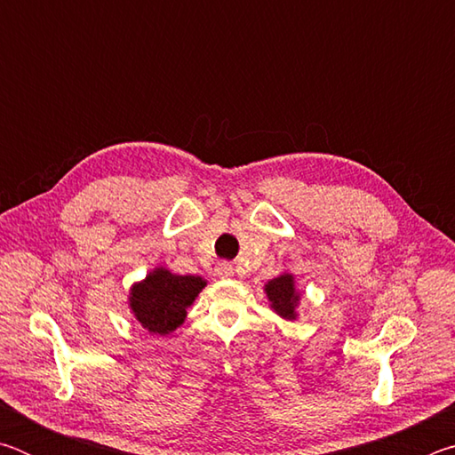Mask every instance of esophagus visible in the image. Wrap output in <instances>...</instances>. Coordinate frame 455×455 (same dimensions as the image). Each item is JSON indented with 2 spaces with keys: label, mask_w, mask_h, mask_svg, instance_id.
<instances>
[{
  "label": "esophagus",
  "mask_w": 455,
  "mask_h": 455,
  "mask_svg": "<svg viewBox=\"0 0 455 455\" xmlns=\"http://www.w3.org/2000/svg\"><path fill=\"white\" fill-rule=\"evenodd\" d=\"M235 275V271H233V267H230L228 263H220L219 267H217V276H220V279H230V276Z\"/></svg>",
  "instance_id": "obj_1"
}]
</instances>
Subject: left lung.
Returning <instances> with one entry per match:
<instances>
[{
  "instance_id": "1",
  "label": "left lung",
  "mask_w": 455,
  "mask_h": 455,
  "mask_svg": "<svg viewBox=\"0 0 455 455\" xmlns=\"http://www.w3.org/2000/svg\"><path fill=\"white\" fill-rule=\"evenodd\" d=\"M265 295L268 307L284 321H295L299 317L297 307L301 303V291L297 289L295 275L284 271L265 284Z\"/></svg>"
}]
</instances>
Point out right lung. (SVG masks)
<instances>
[{"label":"right lung","instance_id":"add662e5","mask_svg":"<svg viewBox=\"0 0 455 455\" xmlns=\"http://www.w3.org/2000/svg\"><path fill=\"white\" fill-rule=\"evenodd\" d=\"M206 281L198 275H176L158 265L134 283L128 292L132 317L152 335H168L179 329Z\"/></svg>","mask_w":455,"mask_h":455}]
</instances>
